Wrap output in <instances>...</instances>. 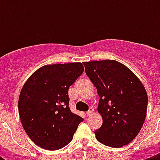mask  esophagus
I'll return each instance as SVG.
<instances>
[{"label":"esophagus","mask_w":160,"mask_h":160,"mask_svg":"<svg viewBox=\"0 0 160 160\" xmlns=\"http://www.w3.org/2000/svg\"><path fill=\"white\" fill-rule=\"evenodd\" d=\"M92 113H93V108H90V109L86 112V114H87L88 116H90V114H92Z\"/></svg>","instance_id":"esophagus-1"}]
</instances>
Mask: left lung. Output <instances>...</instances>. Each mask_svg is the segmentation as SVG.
I'll return each instance as SVG.
<instances>
[{
    "label": "left lung",
    "mask_w": 160,
    "mask_h": 160,
    "mask_svg": "<svg viewBox=\"0 0 160 160\" xmlns=\"http://www.w3.org/2000/svg\"><path fill=\"white\" fill-rule=\"evenodd\" d=\"M100 96L98 112L103 124L95 131L98 141L112 148L129 144L144 124L148 95L139 79L116 60L83 63Z\"/></svg>",
    "instance_id": "left-lung-1"
}]
</instances>
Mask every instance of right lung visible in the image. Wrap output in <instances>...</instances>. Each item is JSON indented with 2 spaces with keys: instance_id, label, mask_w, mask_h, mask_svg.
<instances>
[{
  "instance_id": "add662e5",
  "label": "right lung",
  "mask_w": 160,
  "mask_h": 160,
  "mask_svg": "<svg viewBox=\"0 0 160 160\" xmlns=\"http://www.w3.org/2000/svg\"><path fill=\"white\" fill-rule=\"evenodd\" d=\"M83 72L80 62L46 65L24 84L19 114L26 133L39 147L57 150L72 140L84 119L70 111L68 90Z\"/></svg>"
}]
</instances>
